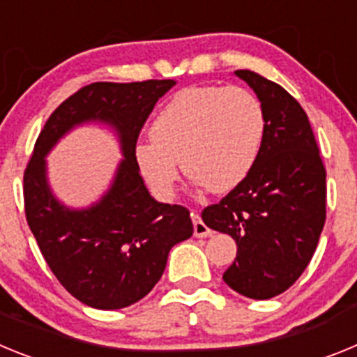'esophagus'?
Listing matches in <instances>:
<instances>
[{"label":"esophagus","instance_id":"34e87169","mask_svg":"<svg viewBox=\"0 0 357 357\" xmlns=\"http://www.w3.org/2000/svg\"><path fill=\"white\" fill-rule=\"evenodd\" d=\"M193 234L195 238H209L213 234V230L202 222V218L198 214H193Z\"/></svg>","mask_w":357,"mask_h":357}]
</instances>
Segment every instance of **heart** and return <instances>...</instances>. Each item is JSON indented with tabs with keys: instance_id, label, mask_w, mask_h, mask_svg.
Here are the masks:
<instances>
[{
	"instance_id": "1",
	"label": "heart",
	"mask_w": 357,
	"mask_h": 357,
	"mask_svg": "<svg viewBox=\"0 0 357 357\" xmlns=\"http://www.w3.org/2000/svg\"><path fill=\"white\" fill-rule=\"evenodd\" d=\"M266 118L243 87L200 85L178 91L150 127V143L135 146V164L155 195L173 197L181 165L197 188L229 193L257 162Z\"/></svg>"
}]
</instances>
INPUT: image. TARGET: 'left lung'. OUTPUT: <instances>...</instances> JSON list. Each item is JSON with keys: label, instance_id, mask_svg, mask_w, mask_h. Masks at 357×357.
<instances>
[{"label": "left lung", "instance_id": "obj_1", "mask_svg": "<svg viewBox=\"0 0 357 357\" xmlns=\"http://www.w3.org/2000/svg\"><path fill=\"white\" fill-rule=\"evenodd\" d=\"M234 75L263 105V148L250 175L206 207L202 220L238 247L223 280L239 295L266 301L286 291L317 250L326 223V168L301 103L257 73Z\"/></svg>", "mask_w": 357, "mask_h": 357}]
</instances>
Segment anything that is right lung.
I'll list each match as a JSON object with an SVG mask.
<instances>
[{
	"mask_svg": "<svg viewBox=\"0 0 357 357\" xmlns=\"http://www.w3.org/2000/svg\"><path fill=\"white\" fill-rule=\"evenodd\" d=\"M175 80L96 82L56 107L24 172V213L44 259L62 286L94 309L135 304L162 277L168 254L193 236L189 211L160 204L144 185L134 150L157 100ZM100 122L119 137L123 159L107 191L87 208L52 193L45 157L66 133Z\"/></svg>",
	"mask_w": 357,
	"mask_h": 357,
	"instance_id": "right-lung-1",
	"label": "right lung"
}]
</instances>
